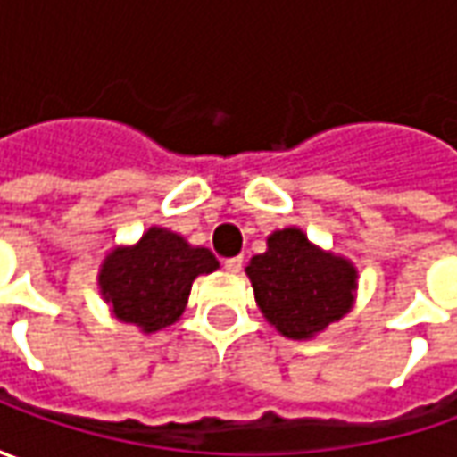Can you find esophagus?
<instances>
[{
    "label": "esophagus",
    "mask_w": 457,
    "mask_h": 457,
    "mask_svg": "<svg viewBox=\"0 0 457 457\" xmlns=\"http://www.w3.org/2000/svg\"><path fill=\"white\" fill-rule=\"evenodd\" d=\"M223 267H226L228 272L238 274L241 270H244V259H241V256H231V259H226V262H223Z\"/></svg>",
    "instance_id": "obj_1"
}]
</instances>
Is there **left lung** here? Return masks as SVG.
Returning <instances> with one entry per match:
<instances>
[{"instance_id":"1","label":"left lung","mask_w":457,"mask_h":457,"mask_svg":"<svg viewBox=\"0 0 457 457\" xmlns=\"http://www.w3.org/2000/svg\"><path fill=\"white\" fill-rule=\"evenodd\" d=\"M246 277L267 323L292 341H312L338 323L359 292L353 262L320 249L297 226L272 231L267 252L252 256Z\"/></svg>"}]
</instances>
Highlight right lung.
I'll return each mask as SVG.
<instances>
[{
  "label": "right lung",
  "instance_id": "1",
  "mask_svg": "<svg viewBox=\"0 0 457 457\" xmlns=\"http://www.w3.org/2000/svg\"><path fill=\"white\" fill-rule=\"evenodd\" d=\"M219 270L205 246L187 244L180 234L150 226L139 241L114 246L98 267V292L112 315L137 325L145 336L178 323L195 277Z\"/></svg>",
  "mask_w": 457,
  "mask_h": 457
}]
</instances>
